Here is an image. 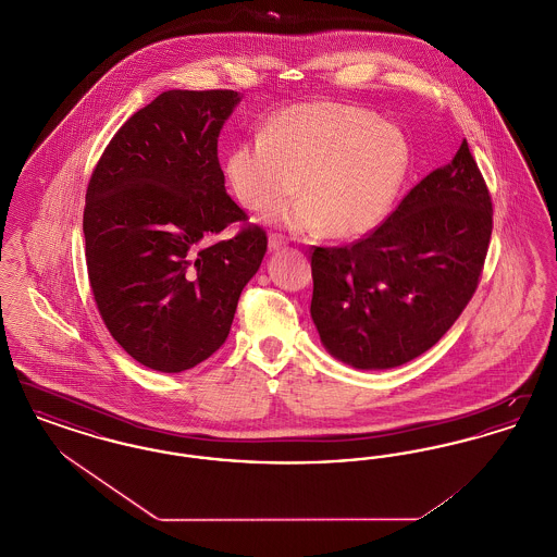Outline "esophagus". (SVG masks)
<instances>
[{
  "label": "esophagus",
  "instance_id": "obj_1",
  "mask_svg": "<svg viewBox=\"0 0 557 557\" xmlns=\"http://www.w3.org/2000/svg\"><path fill=\"white\" fill-rule=\"evenodd\" d=\"M284 239L280 238V236H271L269 238V250H280V248H284Z\"/></svg>",
  "mask_w": 557,
  "mask_h": 557
}]
</instances>
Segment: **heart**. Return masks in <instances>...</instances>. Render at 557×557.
Here are the masks:
<instances>
[{"label":"heart","instance_id":"heart-1","mask_svg":"<svg viewBox=\"0 0 557 557\" xmlns=\"http://www.w3.org/2000/svg\"><path fill=\"white\" fill-rule=\"evenodd\" d=\"M411 169V144L361 108L309 102L269 119L263 135L236 146L225 164L239 202L255 212L305 198L277 214L294 232L363 238L393 211Z\"/></svg>","mask_w":557,"mask_h":557}]
</instances>
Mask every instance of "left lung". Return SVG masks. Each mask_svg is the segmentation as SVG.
<instances>
[{
  "label": "left lung",
  "mask_w": 557,
  "mask_h": 557,
  "mask_svg": "<svg viewBox=\"0 0 557 557\" xmlns=\"http://www.w3.org/2000/svg\"><path fill=\"white\" fill-rule=\"evenodd\" d=\"M493 202L468 141L380 227L311 255V318L327 352L391 370L436 345L461 315L486 259Z\"/></svg>",
  "instance_id": "obj_1"
}]
</instances>
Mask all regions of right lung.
<instances>
[{"label": "right lung", "instance_id": "right-lung-1", "mask_svg": "<svg viewBox=\"0 0 557 557\" xmlns=\"http://www.w3.org/2000/svg\"><path fill=\"white\" fill-rule=\"evenodd\" d=\"M239 100L232 89L162 91L114 133L87 186L85 261L98 311L150 370L180 373L209 359L265 257L259 225L209 242L246 221L216 154Z\"/></svg>", "mask_w": 557, "mask_h": 557}]
</instances>
